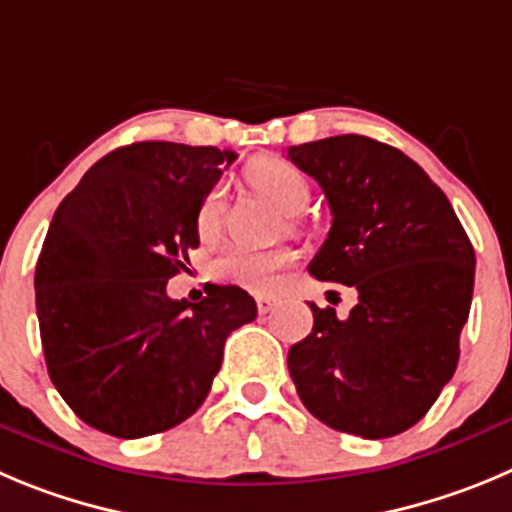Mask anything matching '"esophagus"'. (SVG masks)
<instances>
[{
	"instance_id": "obj_1",
	"label": "esophagus",
	"mask_w": 512,
	"mask_h": 512,
	"mask_svg": "<svg viewBox=\"0 0 512 512\" xmlns=\"http://www.w3.org/2000/svg\"><path fill=\"white\" fill-rule=\"evenodd\" d=\"M275 305H278V300L270 298V295H257V310H260V315L270 313V310L275 308Z\"/></svg>"
}]
</instances>
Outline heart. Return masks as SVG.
<instances>
[{"instance_id": "b5f03b06", "label": "heart", "mask_w": 512, "mask_h": 512, "mask_svg": "<svg viewBox=\"0 0 512 512\" xmlns=\"http://www.w3.org/2000/svg\"><path fill=\"white\" fill-rule=\"evenodd\" d=\"M245 179L257 194L272 202L283 214H298L310 199V184L303 171L290 161L278 156H265L247 166ZM222 189L214 186L199 202L197 227L199 240L209 242L222 227ZM295 252L288 247H272V250H247V247H222L212 260V278L219 283L237 285L250 293H272L278 288L280 275L293 265Z\"/></svg>"}]
</instances>
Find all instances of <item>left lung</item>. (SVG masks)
Here are the masks:
<instances>
[{
    "mask_svg": "<svg viewBox=\"0 0 512 512\" xmlns=\"http://www.w3.org/2000/svg\"><path fill=\"white\" fill-rule=\"evenodd\" d=\"M331 207L313 278L358 293L348 318L313 310V331L288 353L300 401L338 432L384 439L429 412L460 361L475 285V250L444 191L399 148L333 136L290 146Z\"/></svg>",
    "mask_w": 512,
    "mask_h": 512,
    "instance_id": "8db88e82",
    "label": "left lung"
}]
</instances>
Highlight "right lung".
<instances>
[{
	"label": "right lung",
	"mask_w": 512,
	"mask_h": 512,
	"mask_svg": "<svg viewBox=\"0 0 512 512\" xmlns=\"http://www.w3.org/2000/svg\"><path fill=\"white\" fill-rule=\"evenodd\" d=\"M237 154L141 141L93 164L62 199L35 267L47 374L68 407L105 434L166 432L202 407L224 341L257 318L237 285L199 303L166 283L199 247V202Z\"/></svg>",
	"instance_id": "add662e5"
}]
</instances>
